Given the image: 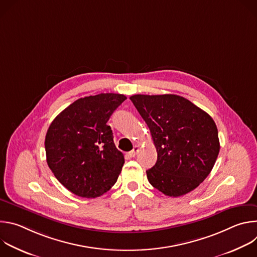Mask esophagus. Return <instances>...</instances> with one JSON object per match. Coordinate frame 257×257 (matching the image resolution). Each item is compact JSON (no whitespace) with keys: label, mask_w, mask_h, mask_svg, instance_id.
Here are the masks:
<instances>
[{"label":"esophagus","mask_w":257,"mask_h":257,"mask_svg":"<svg viewBox=\"0 0 257 257\" xmlns=\"http://www.w3.org/2000/svg\"><path fill=\"white\" fill-rule=\"evenodd\" d=\"M138 152H139V145H135L134 148H133V150L129 153V156L130 157H135Z\"/></svg>","instance_id":"obj_1"}]
</instances>
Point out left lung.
<instances>
[{"mask_svg": "<svg viewBox=\"0 0 257 257\" xmlns=\"http://www.w3.org/2000/svg\"><path fill=\"white\" fill-rule=\"evenodd\" d=\"M130 99L148 124L158 152L156 165L146 171L149 182L171 197L194 190L209 175L219 152L212 118L176 94H135Z\"/></svg>", "mask_w": 257, "mask_h": 257, "instance_id": "left-lung-1", "label": "left lung"}]
</instances>
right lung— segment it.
Returning <instances> with one entry per match:
<instances>
[{
    "instance_id": "1",
    "label": "right lung",
    "mask_w": 257,
    "mask_h": 257,
    "mask_svg": "<svg viewBox=\"0 0 257 257\" xmlns=\"http://www.w3.org/2000/svg\"><path fill=\"white\" fill-rule=\"evenodd\" d=\"M126 98L118 93L79 98L50 125L45 140L47 163L72 193L95 198L117 182L125 161L106 123Z\"/></svg>"
}]
</instances>
